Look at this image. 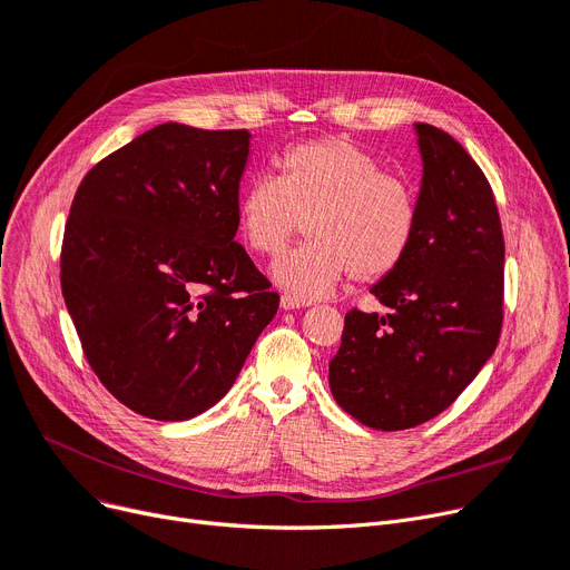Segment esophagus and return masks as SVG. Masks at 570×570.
I'll list each match as a JSON object with an SVG mask.
<instances>
[{"instance_id": "esophagus-1", "label": "esophagus", "mask_w": 570, "mask_h": 570, "mask_svg": "<svg viewBox=\"0 0 570 570\" xmlns=\"http://www.w3.org/2000/svg\"><path fill=\"white\" fill-rule=\"evenodd\" d=\"M279 305H282V309H301V307H307L309 301H303V297H295V295L284 293Z\"/></svg>"}]
</instances>
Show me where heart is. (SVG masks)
I'll return each instance as SVG.
<instances>
[{
    "instance_id": "b5f03b06",
    "label": "heart",
    "mask_w": 570,
    "mask_h": 570,
    "mask_svg": "<svg viewBox=\"0 0 570 570\" xmlns=\"http://www.w3.org/2000/svg\"><path fill=\"white\" fill-rule=\"evenodd\" d=\"M312 243L284 256L275 282L295 297L331 293L346 275L379 282L404 263L417 230V200L406 179L342 136L297 142L279 157V179L256 177L237 200L245 245L277 258L291 239Z\"/></svg>"
}]
</instances>
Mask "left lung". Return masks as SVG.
Returning <instances> with one entry per match:
<instances>
[{"label": "left lung", "instance_id": "1", "mask_svg": "<svg viewBox=\"0 0 570 570\" xmlns=\"http://www.w3.org/2000/svg\"><path fill=\"white\" fill-rule=\"evenodd\" d=\"M415 136V239L372 286L387 314L351 309L331 361L337 404L381 432L451 406L490 361L503 321V233L488 177L451 134L417 122Z\"/></svg>", "mask_w": 570, "mask_h": 570}]
</instances>
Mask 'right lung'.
<instances>
[{"label":"right lung","mask_w":570,"mask_h":570,"mask_svg":"<svg viewBox=\"0 0 570 570\" xmlns=\"http://www.w3.org/2000/svg\"><path fill=\"white\" fill-rule=\"evenodd\" d=\"M247 129L166 122L89 170L62 293L89 367L153 421H189L235 383L279 295L235 243Z\"/></svg>","instance_id":"add662e5"}]
</instances>
